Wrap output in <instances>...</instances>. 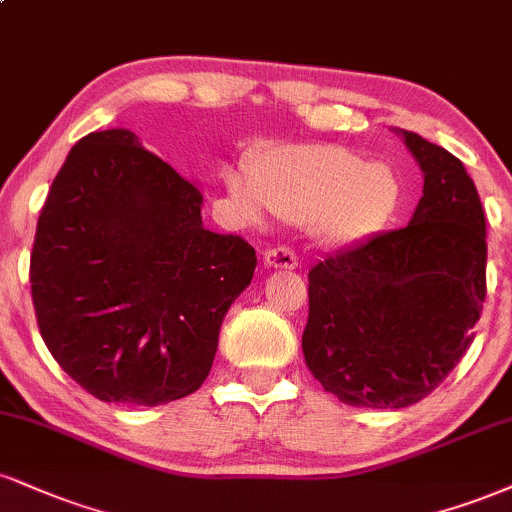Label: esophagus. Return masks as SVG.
Listing matches in <instances>:
<instances>
[{"instance_id": "obj_1", "label": "esophagus", "mask_w": 512, "mask_h": 512, "mask_svg": "<svg viewBox=\"0 0 512 512\" xmlns=\"http://www.w3.org/2000/svg\"><path fill=\"white\" fill-rule=\"evenodd\" d=\"M264 267L267 269H295L298 260H295L293 250L288 248H269L264 252Z\"/></svg>"}]
</instances>
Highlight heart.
<instances>
[{"mask_svg": "<svg viewBox=\"0 0 512 512\" xmlns=\"http://www.w3.org/2000/svg\"><path fill=\"white\" fill-rule=\"evenodd\" d=\"M229 195L250 217L264 212L307 224L326 248L367 243L396 217L403 181L389 162H367L343 145L286 143L255 152L245 181L226 176Z\"/></svg>", "mask_w": 512, "mask_h": 512, "instance_id": "obj_1", "label": "heart"}]
</instances>
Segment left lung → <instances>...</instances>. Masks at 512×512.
I'll return each mask as SVG.
<instances>
[{
    "label": "left lung",
    "mask_w": 512,
    "mask_h": 512,
    "mask_svg": "<svg viewBox=\"0 0 512 512\" xmlns=\"http://www.w3.org/2000/svg\"><path fill=\"white\" fill-rule=\"evenodd\" d=\"M424 186L405 229L310 272L303 353L324 391L355 408H408L472 343L486 295V219L463 162L396 128Z\"/></svg>",
    "instance_id": "obj_1"
}]
</instances>
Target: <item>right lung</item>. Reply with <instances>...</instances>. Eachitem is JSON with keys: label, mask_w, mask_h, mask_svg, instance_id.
<instances>
[{"label": "right lung", "mask_w": 512, "mask_h": 512, "mask_svg": "<svg viewBox=\"0 0 512 512\" xmlns=\"http://www.w3.org/2000/svg\"><path fill=\"white\" fill-rule=\"evenodd\" d=\"M202 195L128 128L80 138L54 178L30 255L42 341L104 403L197 391L257 257L202 226Z\"/></svg>", "instance_id": "add662e5"}]
</instances>
